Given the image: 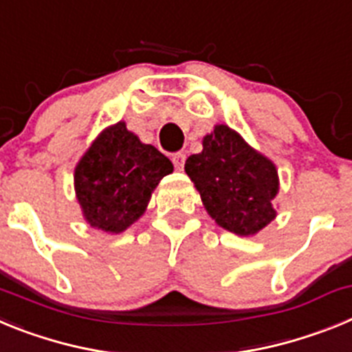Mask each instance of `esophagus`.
Instances as JSON below:
<instances>
[{
    "label": "esophagus",
    "instance_id": "obj_1",
    "mask_svg": "<svg viewBox=\"0 0 352 352\" xmlns=\"http://www.w3.org/2000/svg\"><path fill=\"white\" fill-rule=\"evenodd\" d=\"M185 153H182V151H178V153H174L173 155V164H174V167H176V169H179L182 170L183 167H185Z\"/></svg>",
    "mask_w": 352,
    "mask_h": 352
}]
</instances>
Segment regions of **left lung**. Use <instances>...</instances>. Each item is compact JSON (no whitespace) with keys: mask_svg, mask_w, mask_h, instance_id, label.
<instances>
[{"mask_svg":"<svg viewBox=\"0 0 352 352\" xmlns=\"http://www.w3.org/2000/svg\"><path fill=\"white\" fill-rule=\"evenodd\" d=\"M185 170L211 219L227 231L256 234L275 219V166L229 126H214L204 138L203 151L186 158Z\"/></svg>","mask_w":352,"mask_h":352,"instance_id":"1","label":"left lung"}]
</instances>
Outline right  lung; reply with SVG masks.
I'll return each mask as SVG.
<instances>
[{"mask_svg": "<svg viewBox=\"0 0 352 352\" xmlns=\"http://www.w3.org/2000/svg\"><path fill=\"white\" fill-rule=\"evenodd\" d=\"M173 164L116 123L98 135L76 167V194L89 226L121 232L144 213L155 186Z\"/></svg>", "mask_w": 352, "mask_h": 352, "instance_id": "1", "label": "right lung"}]
</instances>
